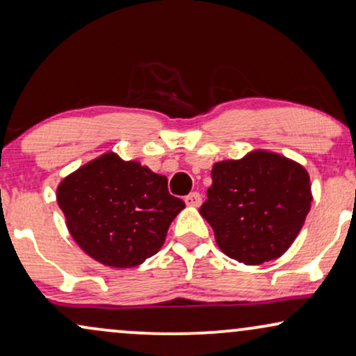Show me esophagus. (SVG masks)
Returning <instances> with one entry per match:
<instances>
[{"label": "esophagus", "mask_w": 356, "mask_h": 356, "mask_svg": "<svg viewBox=\"0 0 356 356\" xmlns=\"http://www.w3.org/2000/svg\"><path fill=\"white\" fill-rule=\"evenodd\" d=\"M186 204L188 207H199L202 204V197L199 192H191L186 197Z\"/></svg>", "instance_id": "34e87169"}]
</instances>
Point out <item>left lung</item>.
<instances>
[{"mask_svg": "<svg viewBox=\"0 0 356 356\" xmlns=\"http://www.w3.org/2000/svg\"><path fill=\"white\" fill-rule=\"evenodd\" d=\"M200 215L218 248L245 264H263L289 250L312 202L310 177L296 161L269 151L215 163Z\"/></svg>", "mask_w": 356, "mask_h": 356, "instance_id": "1", "label": "left lung"}]
</instances>
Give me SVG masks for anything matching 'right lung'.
Instances as JSON below:
<instances>
[{
  "mask_svg": "<svg viewBox=\"0 0 356 356\" xmlns=\"http://www.w3.org/2000/svg\"><path fill=\"white\" fill-rule=\"evenodd\" d=\"M57 204L75 243L110 268H134L156 254L186 207L169 193L165 175L115 152L67 175L57 187Z\"/></svg>",
  "mask_w": 356,
  "mask_h": 356,
  "instance_id": "1",
  "label": "right lung"
}]
</instances>
